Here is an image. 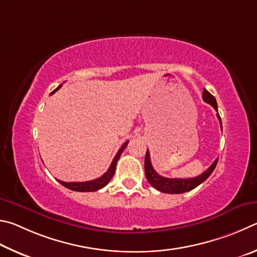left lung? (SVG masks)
Returning <instances> with one entry per match:
<instances>
[{"instance_id": "1", "label": "left lung", "mask_w": 257, "mask_h": 257, "mask_svg": "<svg viewBox=\"0 0 257 257\" xmlns=\"http://www.w3.org/2000/svg\"><path fill=\"white\" fill-rule=\"evenodd\" d=\"M202 98L205 102L210 103L215 110L218 111V105L215 98L211 94L208 90H203V94H202ZM217 117L219 118L220 125H221V118H220L219 112L217 114ZM218 159L214 160V163L210 166V167L205 170L203 174H201L200 176L193 177V178H167L164 176H160V175L156 172L151 165L150 160V155L149 151H147L146 154V159H145V170H146V176L148 182H149L152 186H154L156 190H158L163 193H168V194H181V193H185L188 191L194 190L200 184L203 183L206 178H208L217 166Z\"/></svg>"}]
</instances>
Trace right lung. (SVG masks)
Listing matches in <instances>:
<instances>
[{"mask_svg": "<svg viewBox=\"0 0 257 257\" xmlns=\"http://www.w3.org/2000/svg\"><path fill=\"white\" fill-rule=\"evenodd\" d=\"M61 87H62V84L58 85V87L55 90H54V91L51 94H53L54 92L57 91V90L60 89ZM127 143H128V141H126L124 145L120 147V149L116 154L115 158L112 159V163L110 165V167L108 168L107 172L103 174L101 177L93 179V181H89V182H72V183H66V182H62V181H58V182H60L63 186H65L66 188H69V190L76 191V192H94V191L100 190V188H102V187H105L107 184L110 182L111 177L114 176L117 161H118L119 157L121 155V152L124 151L126 146H127Z\"/></svg>", "mask_w": 257, "mask_h": 257, "instance_id": "add662e5", "label": "right lung"}]
</instances>
